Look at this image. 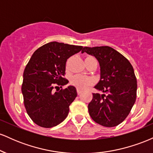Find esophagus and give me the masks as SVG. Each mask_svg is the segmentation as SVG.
<instances>
[{"instance_id":"esophagus-1","label":"esophagus","mask_w":153,"mask_h":153,"mask_svg":"<svg viewBox=\"0 0 153 153\" xmlns=\"http://www.w3.org/2000/svg\"><path fill=\"white\" fill-rule=\"evenodd\" d=\"M77 93H78V95H80V94H81V93H82V91L81 90H80V89H77Z\"/></svg>"}]
</instances>
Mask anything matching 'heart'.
Here are the masks:
<instances>
[{
  "mask_svg": "<svg viewBox=\"0 0 153 153\" xmlns=\"http://www.w3.org/2000/svg\"><path fill=\"white\" fill-rule=\"evenodd\" d=\"M71 82L79 89H85L93 82V79L88 76L77 74L71 79Z\"/></svg>",
  "mask_w": 153,
  "mask_h": 153,
  "instance_id": "b5f03b06",
  "label": "heart"
}]
</instances>
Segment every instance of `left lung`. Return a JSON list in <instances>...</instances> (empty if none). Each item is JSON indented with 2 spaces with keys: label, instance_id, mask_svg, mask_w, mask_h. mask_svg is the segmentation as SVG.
Here are the masks:
<instances>
[{
  "label": "left lung",
  "instance_id": "obj_1",
  "mask_svg": "<svg viewBox=\"0 0 153 153\" xmlns=\"http://www.w3.org/2000/svg\"><path fill=\"white\" fill-rule=\"evenodd\" d=\"M99 61L100 80L94 88L103 94H93L88 112L93 120L106 127L119 125L134 106L137 97V79L133 67L125 57L108 46L83 47Z\"/></svg>",
  "mask_w": 153,
  "mask_h": 153
}]
</instances>
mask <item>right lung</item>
<instances>
[{
    "label": "right lung",
    "instance_id": "add662e5",
    "mask_svg": "<svg viewBox=\"0 0 153 153\" xmlns=\"http://www.w3.org/2000/svg\"><path fill=\"white\" fill-rule=\"evenodd\" d=\"M82 49L52 42L35 51L26 65L22 91L26 112L37 125L55 127L68 117L70 105L77 96L76 88L69 85L56 92L53 89L56 84L62 87L68 83L63 78L67 59Z\"/></svg>",
    "mask_w": 153,
    "mask_h": 153
}]
</instances>
